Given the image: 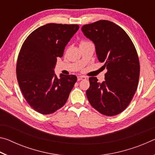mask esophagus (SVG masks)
Wrapping results in <instances>:
<instances>
[{
	"mask_svg": "<svg viewBox=\"0 0 155 155\" xmlns=\"http://www.w3.org/2000/svg\"><path fill=\"white\" fill-rule=\"evenodd\" d=\"M86 77H84V76H78L77 77V80L78 81H81V80H85Z\"/></svg>",
	"mask_w": 155,
	"mask_h": 155,
	"instance_id": "esophagus-1",
	"label": "esophagus"
}]
</instances>
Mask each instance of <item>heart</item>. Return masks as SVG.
Here are the masks:
<instances>
[{
    "label": "heart",
    "instance_id": "1",
    "mask_svg": "<svg viewBox=\"0 0 155 155\" xmlns=\"http://www.w3.org/2000/svg\"><path fill=\"white\" fill-rule=\"evenodd\" d=\"M87 41H81V43H80V44H83V43H85V42H87Z\"/></svg>",
    "mask_w": 155,
    "mask_h": 155
}]
</instances>
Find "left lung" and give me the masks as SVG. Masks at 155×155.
Here are the masks:
<instances>
[{
    "instance_id": "8db88e82",
    "label": "left lung",
    "mask_w": 155,
    "mask_h": 155,
    "mask_svg": "<svg viewBox=\"0 0 155 155\" xmlns=\"http://www.w3.org/2000/svg\"><path fill=\"white\" fill-rule=\"evenodd\" d=\"M81 29L95 44L98 61L107 69L103 82L89 78L88 101L101 114L116 115L128 106L137 90L140 72L137 51L124 30L109 20L83 25Z\"/></svg>"
}]
</instances>
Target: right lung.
Segmentation results:
<instances>
[{
	"label": "right lung",
	"instance_id": "1",
	"mask_svg": "<svg viewBox=\"0 0 155 155\" xmlns=\"http://www.w3.org/2000/svg\"><path fill=\"white\" fill-rule=\"evenodd\" d=\"M78 25L50 23L33 31L19 52L16 75L26 101L37 112L53 114L64 105L77 82L75 75L54 73L57 58L61 57Z\"/></svg>",
	"mask_w": 155,
	"mask_h": 155
}]
</instances>
